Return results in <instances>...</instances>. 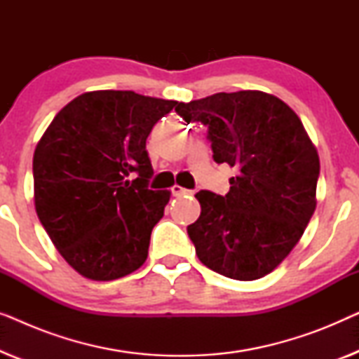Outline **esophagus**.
I'll list each match as a JSON object with an SVG mask.
<instances>
[{"label":"esophagus","instance_id":"1","mask_svg":"<svg viewBox=\"0 0 359 359\" xmlns=\"http://www.w3.org/2000/svg\"><path fill=\"white\" fill-rule=\"evenodd\" d=\"M171 193H173V196H183V194H193V191L181 188L180 184H175L173 188H171Z\"/></svg>","mask_w":359,"mask_h":359}]
</instances>
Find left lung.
<instances>
[{"label":"left lung","mask_w":359,"mask_h":359,"mask_svg":"<svg viewBox=\"0 0 359 359\" xmlns=\"http://www.w3.org/2000/svg\"><path fill=\"white\" fill-rule=\"evenodd\" d=\"M175 111L208 126L215 163L237 175L225 196L199 191L201 215L188 235L201 263L222 276L253 281L292 252L317 205L320 161L301 119L268 93H215Z\"/></svg>","instance_id":"obj_1"}]
</instances>
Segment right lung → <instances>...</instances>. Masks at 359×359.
<instances>
[{
  "mask_svg": "<svg viewBox=\"0 0 359 359\" xmlns=\"http://www.w3.org/2000/svg\"><path fill=\"white\" fill-rule=\"evenodd\" d=\"M178 104L134 91H88L62 107L37 142L36 212L81 276L112 281L145 263L171 196L147 186L154 168L145 142Z\"/></svg>",
  "mask_w": 359,
  "mask_h": 359,
  "instance_id": "obj_1",
  "label": "right lung"
}]
</instances>
